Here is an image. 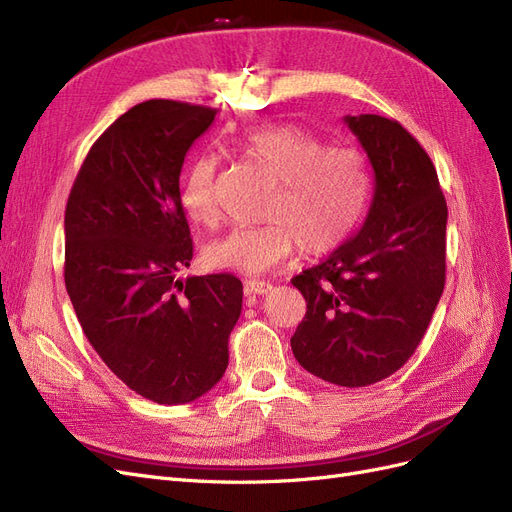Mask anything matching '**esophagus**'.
<instances>
[{"mask_svg":"<svg viewBox=\"0 0 512 512\" xmlns=\"http://www.w3.org/2000/svg\"><path fill=\"white\" fill-rule=\"evenodd\" d=\"M271 284L269 282H265V280H250V282H245V292L247 294H267V292H271Z\"/></svg>","mask_w":512,"mask_h":512,"instance_id":"esophagus-1","label":"esophagus"}]
</instances>
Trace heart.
Segmentation results:
<instances>
[{
	"label": "heart",
	"mask_w": 512,
	"mask_h": 512,
	"mask_svg": "<svg viewBox=\"0 0 512 512\" xmlns=\"http://www.w3.org/2000/svg\"><path fill=\"white\" fill-rule=\"evenodd\" d=\"M241 147L280 181L267 209L269 224L237 226L203 245L209 269L243 275L265 273L294 247L309 256L337 250L363 222L371 200V173L361 151L327 147L301 126H262L241 138ZM218 160L198 156L181 179L179 198L196 224L218 220Z\"/></svg>",
	"instance_id": "1"
}]
</instances>
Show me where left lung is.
<instances>
[{
    "mask_svg": "<svg viewBox=\"0 0 512 512\" xmlns=\"http://www.w3.org/2000/svg\"><path fill=\"white\" fill-rule=\"evenodd\" d=\"M374 168V198L352 239L292 277L307 312L290 346L337 386L389 378L414 354L444 290L448 209L425 149L399 121L346 115Z\"/></svg>",
    "mask_w": 512,
    "mask_h": 512,
    "instance_id": "obj_1",
    "label": "left lung"
}]
</instances>
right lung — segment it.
Wrapping results in <instances>:
<instances>
[{"label":"right lung","instance_id":"right-lung-1","mask_svg":"<svg viewBox=\"0 0 512 512\" xmlns=\"http://www.w3.org/2000/svg\"><path fill=\"white\" fill-rule=\"evenodd\" d=\"M213 119L175 100L132 106L89 149L66 205L64 280L83 333L121 382L164 406L220 382L241 316L235 275L177 277L194 252L181 166Z\"/></svg>","mask_w":512,"mask_h":512}]
</instances>
